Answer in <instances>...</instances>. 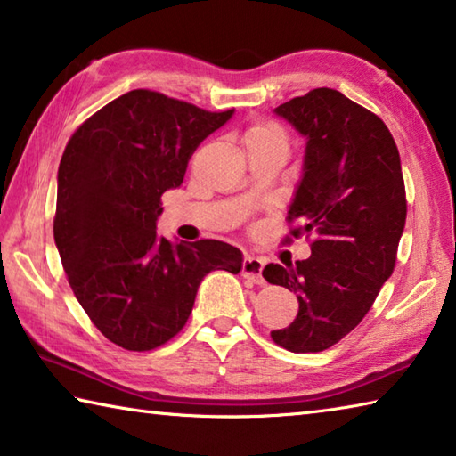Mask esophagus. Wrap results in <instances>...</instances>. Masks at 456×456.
<instances>
[{
    "label": "esophagus",
    "instance_id": "1",
    "mask_svg": "<svg viewBox=\"0 0 456 456\" xmlns=\"http://www.w3.org/2000/svg\"><path fill=\"white\" fill-rule=\"evenodd\" d=\"M261 272H264V259L253 257V256H245L243 265H241L243 277H247V280H251L253 283H257V285H264L265 280H264V275H261Z\"/></svg>",
    "mask_w": 456,
    "mask_h": 456
}]
</instances>
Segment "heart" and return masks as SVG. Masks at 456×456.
I'll return each instance as SVG.
<instances>
[{"label":"heart","instance_id":"obj_1","mask_svg":"<svg viewBox=\"0 0 456 456\" xmlns=\"http://www.w3.org/2000/svg\"><path fill=\"white\" fill-rule=\"evenodd\" d=\"M251 134H280V133H277V128L272 125H257L249 130V134L247 136H251Z\"/></svg>","mask_w":456,"mask_h":456}]
</instances>
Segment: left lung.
Instances as JSON below:
<instances>
[{"instance_id": "left-lung-1", "label": "left lung", "mask_w": 456, "mask_h": 456, "mask_svg": "<svg viewBox=\"0 0 456 456\" xmlns=\"http://www.w3.org/2000/svg\"><path fill=\"white\" fill-rule=\"evenodd\" d=\"M305 138L304 175L289 205L293 237L312 235V256L269 264L264 277L297 293L281 348L322 352L358 326L395 272L406 223L400 154L384 122L342 92L315 88L273 110Z\"/></svg>"}]
</instances>
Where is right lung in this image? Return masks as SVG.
<instances>
[{
    "label": "right lung",
    "instance_id": "add662e5",
    "mask_svg": "<svg viewBox=\"0 0 456 456\" xmlns=\"http://www.w3.org/2000/svg\"><path fill=\"white\" fill-rule=\"evenodd\" d=\"M233 112L130 90L66 144L53 239L76 299L120 348L163 346L187 323L207 273L241 272L243 253L233 245L157 235L163 192L181 187L192 152Z\"/></svg>",
    "mask_w": 456,
    "mask_h": 456
}]
</instances>
